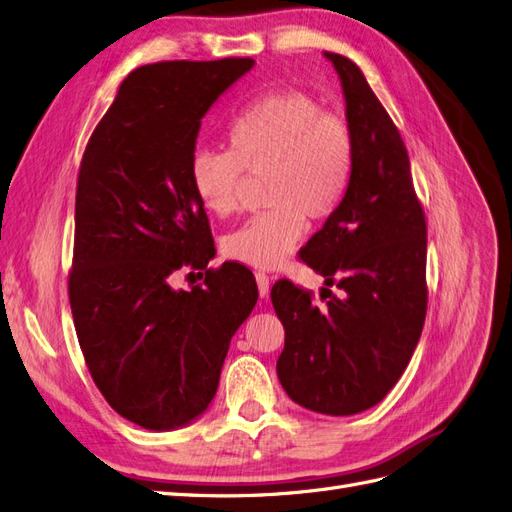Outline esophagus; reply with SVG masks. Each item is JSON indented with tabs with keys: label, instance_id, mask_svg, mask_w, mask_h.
Segmentation results:
<instances>
[{
	"label": "esophagus",
	"instance_id": "esophagus-1",
	"mask_svg": "<svg viewBox=\"0 0 512 512\" xmlns=\"http://www.w3.org/2000/svg\"><path fill=\"white\" fill-rule=\"evenodd\" d=\"M256 284H258V294L260 296H269V275L264 273H256Z\"/></svg>",
	"mask_w": 512,
	"mask_h": 512
}]
</instances>
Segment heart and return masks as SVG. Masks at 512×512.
<instances>
[{"label":"heart","mask_w":512,"mask_h":512,"mask_svg":"<svg viewBox=\"0 0 512 512\" xmlns=\"http://www.w3.org/2000/svg\"><path fill=\"white\" fill-rule=\"evenodd\" d=\"M224 150H197L188 178L199 203L218 218L235 214L245 175L264 178L267 211L228 233L224 254L254 269H277L307 233V216L326 220L343 203L354 173L349 122L301 91L254 101L226 129Z\"/></svg>","instance_id":"obj_1"}]
</instances>
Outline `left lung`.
<instances>
[{
	"instance_id": "left-lung-1",
	"label": "left lung",
	"mask_w": 512,
	"mask_h": 512,
	"mask_svg": "<svg viewBox=\"0 0 512 512\" xmlns=\"http://www.w3.org/2000/svg\"><path fill=\"white\" fill-rule=\"evenodd\" d=\"M341 78L356 161L347 195L301 252L337 285L326 305L279 279L271 290L286 343L277 377L301 407L356 415L375 407L407 368L426 322V214L407 146L360 67L326 52Z\"/></svg>"
}]
</instances>
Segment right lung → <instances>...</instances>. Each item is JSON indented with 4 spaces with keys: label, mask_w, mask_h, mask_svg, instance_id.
Wrapping results in <instances>:
<instances>
[{
    "label": "right lung",
    "mask_w": 512,
    "mask_h": 512,
    "mask_svg": "<svg viewBox=\"0 0 512 512\" xmlns=\"http://www.w3.org/2000/svg\"><path fill=\"white\" fill-rule=\"evenodd\" d=\"M252 65L226 57L133 69L82 154L69 305L99 392L146 430L180 428L207 409L258 301L239 262L208 269L190 291L170 288L180 268H207L216 254L188 163L201 118Z\"/></svg>",
    "instance_id": "right-lung-1"
}]
</instances>
